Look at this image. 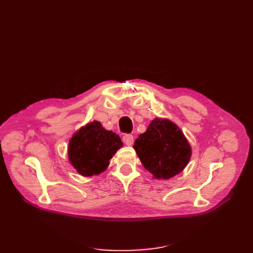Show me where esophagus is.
Listing matches in <instances>:
<instances>
[{
	"mask_svg": "<svg viewBox=\"0 0 253 253\" xmlns=\"http://www.w3.org/2000/svg\"><path fill=\"white\" fill-rule=\"evenodd\" d=\"M122 140L126 144V145H132L134 142V137L131 134H126L124 137H122Z\"/></svg>",
	"mask_w": 253,
	"mask_h": 253,
	"instance_id": "1",
	"label": "esophagus"
}]
</instances>
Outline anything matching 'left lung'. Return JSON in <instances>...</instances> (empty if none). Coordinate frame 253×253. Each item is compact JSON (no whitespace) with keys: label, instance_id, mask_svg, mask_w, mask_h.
<instances>
[{"label":"left lung","instance_id":"1","mask_svg":"<svg viewBox=\"0 0 253 253\" xmlns=\"http://www.w3.org/2000/svg\"><path fill=\"white\" fill-rule=\"evenodd\" d=\"M133 148L142 166L156 179H170L190 162L191 145L181 129L167 118L152 120Z\"/></svg>","mask_w":253,"mask_h":253}]
</instances>
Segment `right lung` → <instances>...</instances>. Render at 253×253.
<instances>
[{
  "mask_svg": "<svg viewBox=\"0 0 253 253\" xmlns=\"http://www.w3.org/2000/svg\"><path fill=\"white\" fill-rule=\"evenodd\" d=\"M122 145L116 133L105 129L95 120L72 136L68 142V160L80 175L90 177L106 170L111 158Z\"/></svg>",
  "mask_w": 253,
  "mask_h": 253,
  "instance_id": "1",
  "label": "right lung"
}]
</instances>
